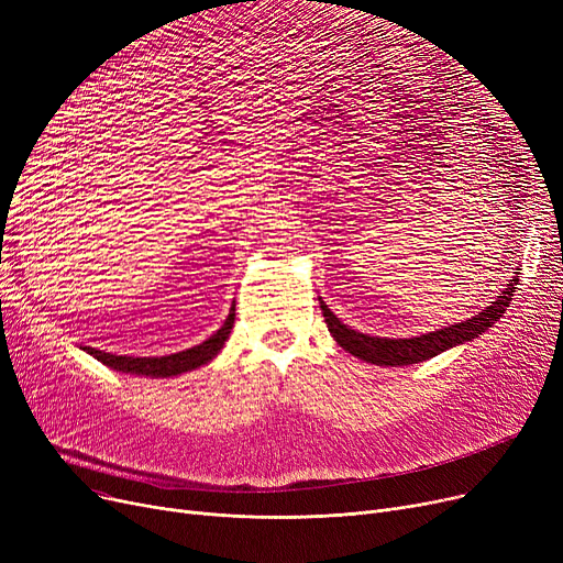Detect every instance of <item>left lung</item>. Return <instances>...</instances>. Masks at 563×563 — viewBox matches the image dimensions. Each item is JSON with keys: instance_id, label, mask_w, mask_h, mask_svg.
Masks as SVG:
<instances>
[{"instance_id": "8db88e82", "label": "left lung", "mask_w": 563, "mask_h": 563, "mask_svg": "<svg viewBox=\"0 0 563 563\" xmlns=\"http://www.w3.org/2000/svg\"><path fill=\"white\" fill-rule=\"evenodd\" d=\"M520 272H516V276L507 283V289L501 291V297H497L484 312L470 317L461 323H452V327H445L440 331H431L418 338H376V335H365L349 329L346 323H342L331 310L329 306L319 299L323 319H327V327L331 331V335L335 338V342L349 351L351 356H356L361 361H367L372 365H412V363H422L429 361L438 353L448 351L452 346L465 344L470 340L479 338L482 333H486L493 323L505 314V310L509 308V301L516 291V285L520 280L518 276Z\"/></svg>"}]
</instances>
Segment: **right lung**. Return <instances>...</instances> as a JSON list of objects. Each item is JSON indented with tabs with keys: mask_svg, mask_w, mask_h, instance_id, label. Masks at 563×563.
Segmentation results:
<instances>
[{
	"mask_svg": "<svg viewBox=\"0 0 563 563\" xmlns=\"http://www.w3.org/2000/svg\"><path fill=\"white\" fill-rule=\"evenodd\" d=\"M234 323V303L230 308L228 319L223 321V327L200 342L198 346H191L180 353H170V356H157V358H134V356H115V353H104L93 346H84L86 353H91L93 358H98L102 365L115 369V372H125V374H136V376H155V378H166V376H177L191 369H198L202 365L210 363L217 353L223 349L230 331Z\"/></svg>",
	"mask_w": 563,
	"mask_h": 563,
	"instance_id": "1",
	"label": "right lung"
}]
</instances>
